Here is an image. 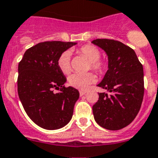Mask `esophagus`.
<instances>
[{"label":"esophagus","instance_id":"34e87169","mask_svg":"<svg viewBox=\"0 0 158 158\" xmlns=\"http://www.w3.org/2000/svg\"><path fill=\"white\" fill-rule=\"evenodd\" d=\"M85 94H86V91H79V95H81V96H82V95H85Z\"/></svg>","mask_w":158,"mask_h":158}]
</instances>
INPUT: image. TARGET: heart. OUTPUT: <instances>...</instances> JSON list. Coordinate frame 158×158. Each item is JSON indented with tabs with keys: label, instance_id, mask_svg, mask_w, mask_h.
Returning a JSON list of instances; mask_svg holds the SVG:
<instances>
[{
	"label": "heart",
	"instance_id": "obj_1",
	"mask_svg": "<svg viewBox=\"0 0 158 158\" xmlns=\"http://www.w3.org/2000/svg\"><path fill=\"white\" fill-rule=\"evenodd\" d=\"M76 52L82 56L85 57L89 61L88 68L97 74H103L108 68V63L104 59H100V51L93 45H84L76 50ZM57 66L61 72L67 75L71 70V54L69 51H64L57 59ZM96 81V78L93 73L79 74L75 73L68 78L69 84L73 87L79 90H86L91 84Z\"/></svg>",
	"mask_w": 158,
	"mask_h": 158
}]
</instances>
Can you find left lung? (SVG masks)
I'll use <instances>...</instances> for the list:
<instances>
[{"mask_svg": "<svg viewBox=\"0 0 158 158\" xmlns=\"http://www.w3.org/2000/svg\"><path fill=\"white\" fill-rule=\"evenodd\" d=\"M108 56V70L98 84L110 92L99 94L92 107L99 125L109 130H119L134 120L144 97L143 66L131 47L113 39H95Z\"/></svg>", "mask_w": 158, "mask_h": 158, "instance_id": "8db88e82", "label": "left lung"}]
</instances>
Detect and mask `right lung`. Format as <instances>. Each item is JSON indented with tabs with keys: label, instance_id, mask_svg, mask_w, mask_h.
<instances>
[{
	"label": "right lung",
	"instance_id": "right-lung-1",
	"mask_svg": "<svg viewBox=\"0 0 158 158\" xmlns=\"http://www.w3.org/2000/svg\"><path fill=\"white\" fill-rule=\"evenodd\" d=\"M76 42L38 43L26 50L18 64V92L28 116L41 128L54 130L71 120L79 91L64 86L67 81L57 59ZM54 89L60 92L54 94Z\"/></svg>",
	"mask_w": 158,
	"mask_h": 158
}]
</instances>
